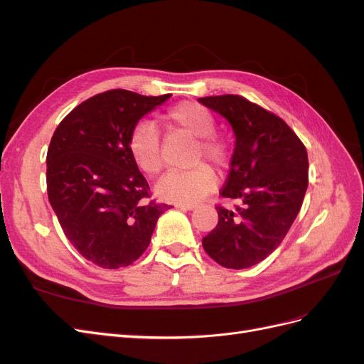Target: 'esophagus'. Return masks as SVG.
<instances>
[{"label":"esophagus","instance_id":"1","mask_svg":"<svg viewBox=\"0 0 364 364\" xmlns=\"http://www.w3.org/2000/svg\"><path fill=\"white\" fill-rule=\"evenodd\" d=\"M176 208L183 209V211H193V209H196V205H185V203H178V205H176Z\"/></svg>","mask_w":364,"mask_h":364}]
</instances>
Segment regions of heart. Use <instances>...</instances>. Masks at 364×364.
I'll use <instances>...</instances> for the list:
<instances>
[{
    "label": "heart",
    "mask_w": 364,
    "mask_h": 364,
    "mask_svg": "<svg viewBox=\"0 0 364 364\" xmlns=\"http://www.w3.org/2000/svg\"><path fill=\"white\" fill-rule=\"evenodd\" d=\"M171 124L188 132L197 138L194 162L202 158L215 167H226L229 162V149L226 142L213 136L215 119L213 114L199 103L185 102L171 107L165 114ZM127 149L136 167L147 176H156L162 168V151L156 129L149 123L134 129L127 142ZM215 186V174L205 164L196 165L186 171H170L156 183V194L162 200L191 205L202 200Z\"/></svg>",
    "instance_id": "obj_1"
}]
</instances>
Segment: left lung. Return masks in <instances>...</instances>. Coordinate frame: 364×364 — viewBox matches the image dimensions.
I'll use <instances>...</instances> for the list:
<instances>
[{
	"instance_id": "obj_1",
	"label": "left lung",
	"mask_w": 364,
	"mask_h": 364,
	"mask_svg": "<svg viewBox=\"0 0 364 364\" xmlns=\"http://www.w3.org/2000/svg\"><path fill=\"white\" fill-rule=\"evenodd\" d=\"M228 119L234 155L222 197L235 209L217 206L218 223L203 240L206 253L226 269H247L267 258L287 235L308 186V155L285 121L240 95L199 98Z\"/></svg>"
}]
</instances>
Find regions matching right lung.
Segmentation results:
<instances>
[{
  "instance_id": "right-lung-1",
  "label": "right lung",
  "mask_w": 364,
  "mask_h": 364,
  "mask_svg": "<svg viewBox=\"0 0 364 364\" xmlns=\"http://www.w3.org/2000/svg\"><path fill=\"white\" fill-rule=\"evenodd\" d=\"M171 95L126 90L97 94L54 130L47 153V191L70 243L103 269L136 261L168 205L149 202V183L127 142L138 121Z\"/></svg>"
}]
</instances>
